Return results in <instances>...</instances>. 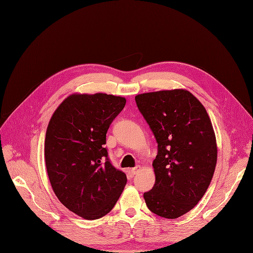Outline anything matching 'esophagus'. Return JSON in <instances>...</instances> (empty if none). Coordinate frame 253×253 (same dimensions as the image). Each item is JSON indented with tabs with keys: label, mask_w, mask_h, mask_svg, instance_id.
I'll list each match as a JSON object with an SVG mask.
<instances>
[{
	"label": "esophagus",
	"mask_w": 253,
	"mask_h": 253,
	"mask_svg": "<svg viewBox=\"0 0 253 253\" xmlns=\"http://www.w3.org/2000/svg\"><path fill=\"white\" fill-rule=\"evenodd\" d=\"M140 169H141V168H140L139 166H137V167H135V168H133V169H130V172L132 173V174H136V173L140 170Z\"/></svg>",
	"instance_id": "obj_1"
}]
</instances>
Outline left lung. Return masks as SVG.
I'll return each instance as SVG.
<instances>
[{"label":"left lung","instance_id":"1","mask_svg":"<svg viewBox=\"0 0 253 253\" xmlns=\"http://www.w3.org/2000/svg\"><path fill=\"white\" fill-rule=\"evenodd\" d=\"M135 101L158 144L155 184L144 199L154 214L175 219L202 200L213 178L217 146L211 120L182 89L139 94Z\"/></svg>","mask_w":253,"mask_h":253}]
</instances>
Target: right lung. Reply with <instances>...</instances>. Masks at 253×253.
Here are the masks:
<instances>
[{"instance_id":"1","label":"right lung","mask_w":253,"mask_h":253,"mask_svg":"<svg viewBox=\"0 0 253 253\" xmlns=\"http://www.w3.org/2000/svg\"><path fill=\"white\" fill-rule=\"evenodd\" d=\"M126 99L73 94L53 113L45 135V164L59 201L87 220L112 211L127 182L109 161L106 132Z\"/></svg>"}]
</instances>
